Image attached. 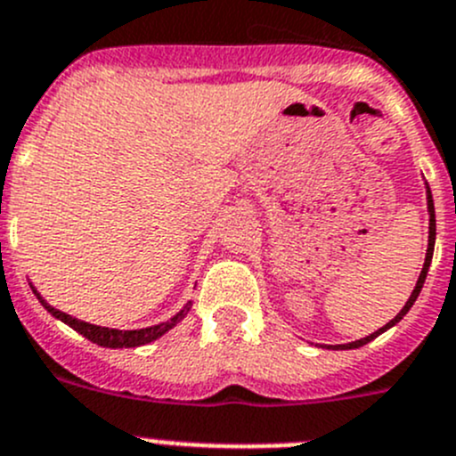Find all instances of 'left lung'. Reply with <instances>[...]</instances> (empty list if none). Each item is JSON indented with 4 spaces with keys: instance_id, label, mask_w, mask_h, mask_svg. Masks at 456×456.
<instances>
[{
    "instance_id": "8db88e82",
    "label": "left lung",
    "mask_w": 456,
    "mask_h": 456,
    "mask_svg": "<svg viewBox=\"0 0 456 456\" xmlns=\"http://www.w3.org/2000/svg\"><path fill=\"white\" fill-rule=\"evenodd\" d=\"M428 215H430V235H428V253H426V264H423V268H420V275H419V280H416V286H414V290H411L410 300L405 302V306H403V309L398 311V315H396V318H394V320H389V322L385 324V327H380L379 331L370 333V336H367V338H361V340H355V342H346V345H329L327 349H358V346L367 345V342H371V340H374V338H379L380 333H383V331H387L389 327H394V324H398V322H401V320H403V315H405L407 311L411 309V305H414V302H416V297H419L420 289H423V284H426L428 268H430V262H432V253H435V240H436V219H435V201H432V192H430V188H428Z\"/></svg>"
}]
</instances>
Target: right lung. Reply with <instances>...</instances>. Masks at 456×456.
Masks as SVG:
<instances>
[{
  "label": "right lung",
  "instance_id": "add662e5",
  "mask_svg": "<svg viewBox=\"0 0 456 456\" xmlns=\"http://www.w3.org/2000/svg\"><path fill=\"white\" fill-rule=\"evenodd\" d=\"M33 289V293L37 296V300H40V305L45 306L46 311H49L53 318L62 320L64 324H69L71 329H76L80 336H85L86 340L95 342V345L101 346H110V349H129V346H141V345H147V342L156 340V338H160L163 333L170 331L172 327H176V324L181 322V320L188 315V311L192 309V302H188V305L183 306V309L179 311V314L175 315V318H170L167 322H160V324H154V327H147V329H132V331H120V329H110V327H98V324H89L85 322V320H77V318H71L69 314H62V311L53 309V306L49 305V302L45 300V297L40 296L36 290V286H30Z\"/></svg>",
  "mask_w": 456,
  "mask_h": 456
}]
</instances>
